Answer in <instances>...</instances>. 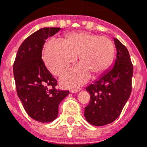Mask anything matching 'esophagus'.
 Masks as SVG:
<instances>
[{
  "label": "esophagus",
  "mask_w": 147,
  "mask_h": 147,
  "mask_svg": "<svg viewBox=\"0 0 147 147\" xmlns=\"http://www.w3.org/2000/svg\"><path fill=\"white\" fill-rule=\"evenodd\" d=\"M81 90V89H71V93H76V92H79Z\"/></svg>",
  "instance_id": "34e87169"
}]
</instances>
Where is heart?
Wrapping results in <instances>:
<instances>
[{
  "instance_id": "obj_1",
  "label": "heart",
  "mask_w": 147,
  "mask_h": 147,
  "mask_svg": "<svg viewBox=\"0 0 147 147\" xmlns=\"http://www.w3.org/2000/svg\"><path fill=\"white\" fill-rule=\"evenodd\" d=\"M79 55L81 63L70 68L61 76V83L65 87L84 84L93 73L101 74L109 67L114 56V45L109 38L89 32L67 34L63 42L51 40L44 48L45 63L49 71L59 76Z\"/></svg>"
}]
</instances>
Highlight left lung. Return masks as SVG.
I'll list each match as a JSON object with an SVG mask.
<instances>
[{"label": "left lung", "instance_id": "obj_1", "mask_svg": "<svg viewBox=\"0 0 147 147\" xmlns=\"http://www.w3.org/2000/svg\"><path fill=\"white\" fill-rule=\"evenodd\" d=\"M116 58L112 67L86 88L90 101L85 107L86 121L95 126L110 123L121 115L131 93L132 63L126 47L114 38Z\"/></svg>", "mask_w": 147, "mask_h": 147}]
</instances>
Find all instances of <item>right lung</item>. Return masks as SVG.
Returning a JSON list of instances; mask_svg holds the SVG:
<instances>
[{"label":"right lung","instance_id":"obj_1","mask_svg":"<svg viewBox=\"0 0 147 147\" xmlns=\"http://www.w3.org/2000/svg\"><path fill=\"white\" fill-rule=\"evenodd\" d=\"M61 30L45 27L27 37L19 47L13 63L16 92L25 111L41 123L53 121L58 117V106L69 94L57 89V81L42 60L45 40Z\"/></svg>","mask_w":147,"mask_h":147}]
</instances>
